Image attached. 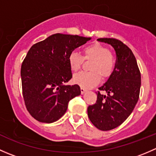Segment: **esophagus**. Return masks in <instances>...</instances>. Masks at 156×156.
Wrapping results in <instances>:
<instances>
[{
  "label": "esophagus",
  "instance_id": "34e87169",
  "mask_svg": "<svg viewBox=\"0 0 156 156\" xmlns=\"http://www.w3.org/2000/svg\"><path fill=\"white\" fill-rule=\"evenodd\" d=\"M86 91H87V90L84 89V88H83V87H81V94H84V93L86 92Z\"/></svg>",
  "mask_w": 156,
  "mask_h": 156
}]
</instances>
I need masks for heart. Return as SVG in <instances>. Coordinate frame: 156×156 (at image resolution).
<instances>
[{
    "mask_svg": "<svg viewBox=\"0 0 156 156\" xmlns=\"http://www.w3.org/2000/svg\"><path fill=\"white\" fill-rule=\"evenodd\" d=\"M84 54L86 60H92L89 67L90 72H81L74 75L75 84L83 88H92L100 82L101 76L104 78L111 76L115 70V61L109 49L100 44H94L84 49ZM68 61L70 69L77 72L81 69L84 59L76 51H72L69 55Z\"/></svg>",
    "mask_w": 156,
    "mask_h": 156,
    "instance_id": "1",
    "label": "heart"
}]
</instances>
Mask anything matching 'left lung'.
Listing matches in <instances>:
<instances>
[{"label":"left lung","mask_w":156,"mask_h":156,"mask_svg":"<svg viewBox=\"0 0 156 156\" xmlns=\"http://www.w3.org/2000/svg\"><path fill=\"white\" fill-rule=\"evenodd\" d=\"M97 41L111 45L117 59L113 73L99 87L107 96L97 93V103L88 106L87 115L99 130H109L122 125L133 112L139 100L141 75L136 58L127 45L115 38Z\"/></svg>","instance_id":"obj_1"}]
</instances>
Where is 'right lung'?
<instances>
[{"label": "right lung", "mask_w": 156, "mask_h": 156, "mask_svg": "<svg viewBox=\"0 0 156 156\" xmlns=\"http://www.w3.org/2000/svg\"><path fill=\"white\" fill-rule=\"evenodd\" d=\"M90 39L57 33L30 48L21 66L22 87L27 110L36 120L56 122L69 100L81 94L78 84L64 85L72 78L68 57Z\"/></svg>", "instance_id": "1"}]
</instances>
